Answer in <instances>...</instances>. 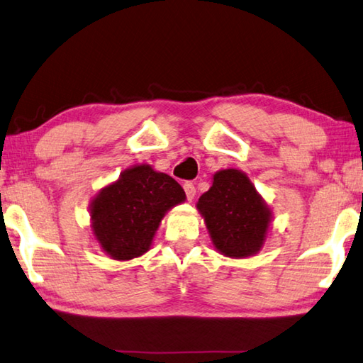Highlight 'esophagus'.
Returning a JSON list of instances; mask_svg holds the SVG:
<instances>
[{
	"mask_svg": "<svg viewBox=\"0 0 363 363\" xmlns=\"http://www.w3.org/2000/svg\"><path fill=\"white\" fill-rule=\"evenodd\" d=\"M182 187H184V192H186L187 200L192 201V200L195 199V195H196V189H195V186H194V182H190V181L184 182Z\"/></svg>",
	"mask_w": 363,
	"mask_h": 363,
	"instance_id": "34e87169",
	"label": "esophagus"
}]
</instances>
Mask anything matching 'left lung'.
<instances>
[{"mask_svg":"<svg viewBox=\"0 0 363 363\" xmlns=\"http://www.w3.org/2000/svg\"><path fill=\"white\" fill-rule=\"evenodd\" d=\"M214 246L228 257H249L263 245L269 209L247 176L238 169H222L199 200Z\"/></svg>","mask_w":363,"mask_h":363,"instance_id":"8db88e82","label":"left lung"}]
</instances>
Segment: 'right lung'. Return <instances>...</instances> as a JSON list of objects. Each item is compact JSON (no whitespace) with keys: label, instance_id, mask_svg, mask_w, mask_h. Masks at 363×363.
Returning a JSON list of instances; mask_svg holds the SVG:
<instances>
[{"label":"right lung","instance_id":"add662e5","mask_svg":"<svg viewBox=\"0 0 363 363\" xmlns=\"http://www.w3.org/2000/svg\"><path fill=\"white\" fill-rule=\"evenodd\" d=\"M186 200L173 177L140 164L103 189L91 203L94 233L116 260H130L149 249L162 217Z\"/></svg>","mask_w":363,"mask_h":363}]
</instances>
